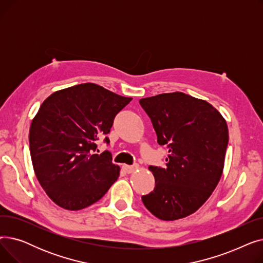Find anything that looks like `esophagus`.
<instances>
[{
  "label": "esophagus",
  "mask_w": 263,
  "mask_h": 263,
  "mask_svg": "<svg viewBox=\"0 0 263 263\" xmlns=\"http://www.w3.org/2000/svg\"><path fill=\"white\" fill-rule=\"evenodd\" d=\"M122 168H123V171L126 172V173L131 174V173H133L135 170L139 168V165H137V164H134V165H123Z\"/></svg>",
  "instance_id": "obj_1"
}]
</instances>
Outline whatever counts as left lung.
Here are the masks:
<instances>
[{
    "mask_svg": "<svg viewBox=\"0 0 263 263\" xmlns=\"http://www.w3.org/2000/svg\"><path fill=\"white\" fill-rule=\"evenodd\" d=\"M153 122L159 145L167 146L164 167L150 165L156 185L142 196L146 208L163 220L197 211L216 187L228 145L227 123L206 101L183 92L140 100Z\"/></svg>",
    "mask_w": 263,
    "mask_h": 263,
    "instance_id": "obj_1",
    "label": "left lung"
}]
</instances>
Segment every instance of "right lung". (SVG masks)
<instances>
[{"label": "right lung", "instance_id": "1", "mask_svg": "<svg viewBox=\"0 0 263 263\" xmlns=\"http://www.w3.org/2000/svg\"><path fill=\"white\" fill-rule=\"evenodd\" d=\"M127 98L93 83L55 91L41 104L30 129L33 167L47 195L66 210L98 201L119 176L108 150L97 154Z\"/></svg>", "mask_w": 263, "mask_h": 263}]
</instances>
